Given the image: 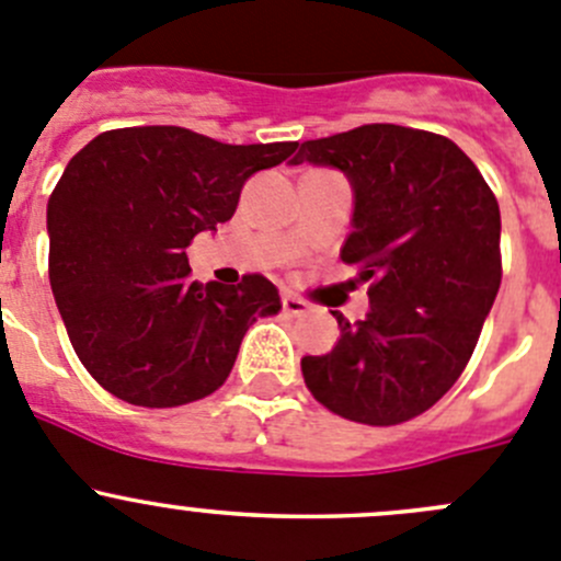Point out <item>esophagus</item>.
<instances>
[{"mask_svg":"<svg viewBox=\"0 0 561 561\" xmlns=\"http://www.w3.org/2000/svg\"><path fill=\"white\" fill-rule=\"evenodd\" d=\"M280 306H284V311L289 313V317H302V313H308V302L302 300V297L289 295V291H286V295H284Z\"/></svg>","mask_w":561,"mask_h":561,"instance_id":"obj_1","label":"esophagus"}]
</instances>
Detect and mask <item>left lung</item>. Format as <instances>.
Wrapping results in <instances>:
<instances>
[{
    "mask_svg": "<svg viewBox=\"0 0 561 561\" xmlns=\"http://www.w3.org/2000/svg\"><path fill=\"white\" fill-rule=\"evenodd\" d=\"M352 186L341 261L369 280V313L328 355L300 360L317 402L357 424L415 419L466 369L501 286L499 201L477 164L432 131L393 124L302 142L291 164Z\"/></svg>",
    "mask_w": 561,
    "mask_h": 561,
    "instance_id": "1",
    "label": "left lung"
}]
</instances>
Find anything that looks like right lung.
Returning a JSON list of instances; mask_svg holds the SVG:
<instances>
[{"label":"right lung","instance_id":"1","mask_svg":"<svg viewBox=\"0 0 561 561\" xmlns=\"http://www.w3.org/2000/svg\"><path fill=\"white\" fill-rule=\"evenodd\" d=\"M297 142L226 146L181 126L104 131L68 162L46 209L49 284L84 369L140 408L195 402L226 382L275 286L190 277L186 244L237 211L253 173Z\"/></svg>","mask_w":561,"mask_h":561}]
</instances>
